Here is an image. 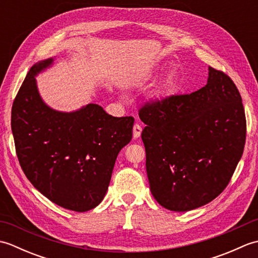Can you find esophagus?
I'll use <instances>...</instances> for the list:
<instances>
[{"label":"esophagus","mask_w":258,"mask_h":258,"mask_svg":"<svg viewBox=\"0 0 258 258\" xmlns=\"http://www.w3.org/2000/svg\"><path fill=\"white\" fill-rule=\"evenodd\" d=\"M141 132H142V127H141V125L140 124H134V126H133V138L134 139H139L140 136H141Z\"/></svg>","instance_id":"esophagus-1"}]
</instances>
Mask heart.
I'll return each instance as SVG.
<instances>
[{
  "instance_id": "1",
  "label": "heart",
  "mask_w": 258,
  "mask_h": 258,
  "mask_svg": "<svg viewBox=\"0 0 258 258\" xmlns=\"http://www.w3.org/2000/svg\"><path fill=\"white\" fill-rule=\"evenodd\" d=\"M176 82H177V74L175 72H172L168 75V78L166 80V85L167 87H172L176 84Z\"/></svg>"
}]
</instances>
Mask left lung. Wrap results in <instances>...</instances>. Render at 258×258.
Wrapping results in <instances>:
<instances>
[{
  "label": "left lung",
  "instance_id": "obj_1",
  "mask_svg": "<svg viewBox=\"0 0 258 258\" xmlns=\"http://www.w3.org/2000/svg\"><path fill=\"white\" fill-rule=\"evenodd\" d=\"M207 84L190 94L146 102L139 115L154 199L187 212L226 188L243 155L246 117L239 92L223 71L210 67Z\"/></svg>",
  "mask_w": 258,
  "mask_h": 258
}]
</instances>
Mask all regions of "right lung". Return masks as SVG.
Instances as JSON below:
<instances>
[{
	"instance_id": "add662e5",
	"label": "right lung",
	"mask_w": 258,
	"mask_h": 258,
	"mask_svg": "<svg viewBox=\"0 0 258 258\" xmlns=\"http://www.w3.org/2000/svg\"><path fill=\"white\" fill-rule=\"evenodd\" d=\"M52 62L33 65L14 98L16 155L38 191L67 210L86 212L105 196L117 154L132 140L134 118L114 117L97 104L72 113L46 106L34 76Z\"/></svg>"
}]
</instances>
